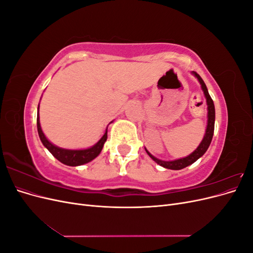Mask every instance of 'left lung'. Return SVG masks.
<instances>
[{
  "label": "left lung",
  "mask_w": 253,
  "mask_h": 253,
  "mask_svg": "<svg viewBox=\"0 0 253 253\" xmlns=\"http://www.w3.org/2000/svg\"><path fill=\"white\" fill-rule=\"evenodd\" d=\"M192 74L195 76V77L200 81L201 85H202V89L205 94L206 97V100H207V105H208V124H207V128H206V133L204 138L202 140V142L198 145L197 149L193 152L191 153V154L185 158H180V159H176V160H172V162H165V160H160L156 157L153 156L151 153L145 149V152L148 153V155L154 160L155 163H157L159 166H162L164 168H167V169H171V170H180L183 169V168H186L190 165H192L193 163H195L196 160L202 157L206 151L208 150L209 145L211 143L212 140V137H213V133H214V121H215V109H214V103L212 98L209 95V91L207 89L206 84L204 82V80L201 78V76L198 75L195 72H192Z\"/></svg>",
  "instance_id": "obj_1"
}]
</instances>
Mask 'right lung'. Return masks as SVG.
Here are the masks:
<instances>
[{
  "mask_svg": "<svg viewBox=\"0 0 253 253\" xmlns=\"http://www.w3.org/2000/svg\"><path fill=\"white\" fill-rule=\"evenodd\" d=\"M37 127H38V133H39V137L43 143V145L46 148L53 157H56L59 162L66 166L76 167V166H81L84 164H87L91 162L94 158H96L103 148V144L108 139V128L104 133V135L101 137V139L99 140L95 145L90 147L88 149L84 150H66L59 148L57 145L52 144L46 137H45L41 126H40V117H39V106H38V116H37Z\"/></svg>",
  "mask_w": 253,
  "mask_h": 253,
  "instance_id": "add662e5",
  "label": "right lung"
}]
</instances>
